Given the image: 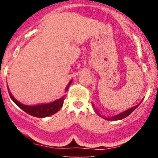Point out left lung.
<instances>
[{
  "label": "left lung",
  "instance_id": "obj_1",
  "mask_svg": "<svg viewBox=\"0 0 158 158\" xmlns=\"http://www.w3.org/2000/svg\"><path fill=\"white\" fill-rule=\"evenodd\" d=\"M141 102H139L138 105H137V106H135L132 107V108H129V109L124 110V111L122 112V113L117 114V115H114V116H113V117H104V116L101 115L100 113H99V110H97V108H95V106H94V105L93 104V103H92V105H93L94 108V110H95L96 113H97V114H98V115L100 116V117H102L103 119H107V120L114 121V120H120V119H123V118H126V117H128V115H130V114H131L132 113V112H133L134 110H135L136 109V108H137V107H138V106H139V104H140Z\"/></svg>",
  "mask_w": 158,
  "mask_h": 158
}]
</instances>
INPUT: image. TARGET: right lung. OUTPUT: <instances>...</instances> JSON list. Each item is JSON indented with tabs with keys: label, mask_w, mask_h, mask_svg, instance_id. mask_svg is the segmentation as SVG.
<instances>
[{
	"label": "right lung",
	"mask_w": 158,
	"mask_h": 158,
	"mask_svg": "<svg viewBox=\"0 0 158 158\" xmlns=\"http://www.w3.org/2000/svg\"><path fill=\"white\" fill-rule=\"evenodd\" d=\"M72 80H70L69 81L68 85H67L65 92L68 90L69 86H70ZM7 88H8V87H7ZM8 91L12 100L21 109H22L23 111H25L26 113L30 114V115L33 116V117H39V118H44V117H49V116H51L52 114H56V112L59 111L63 106V103H64L65 97V96H63V97H61L60 99H56V100L53 101V102H52L35 105V106H27V105H23L22 103L19 102L17 99H15V97L12 96V94H11V92L9 89Z\"/></svg>",
	"instance_id": "obj_1"
}]
</instances>
